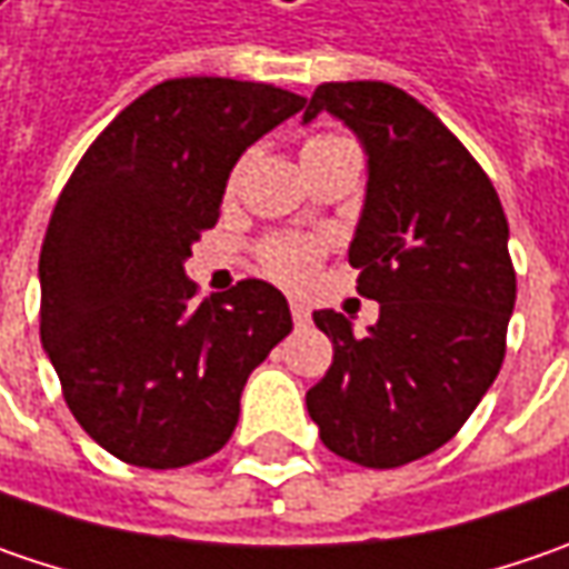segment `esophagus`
Segmentation results:
<instances>
[{
    "label": "esophagus",
    "mask_w": 569,
    "mask_h": 569,
    "mask_svg": "<svg viewBox=\"0 0 569 569\" xmlns=\"http://www.w3.org/2000/svg\"><path fill=\"white\" fill-rule=\"evenodd\" d=\"M289 311H292V321H296L299 328H306L311 321V311L306 302H296V299H292V302H289Z\"/></svg>",
    "instance_id": "34e87169"
}]
</instances>
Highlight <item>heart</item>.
Instances as JSON below:
<instances>
[{
    "instance_id": "1",
    "label": "heart",
    "mask_w": 569,
    "mask_h": 569,
    "mask_svg": "<svg viewBox=\"0 0 569 569\" xmlns=\"http://www.w3.org/2000/svg\"><path fill=\"white\" fill-rule=\"evenodd\" d=\"M321 139L333 137H318L309 142H321ZM306 142V146H309ZM325 251V241L311 236H273L260 244V267L286 286H299L309 280L318 267V258Z\"/></svg>"
}]
</instances>
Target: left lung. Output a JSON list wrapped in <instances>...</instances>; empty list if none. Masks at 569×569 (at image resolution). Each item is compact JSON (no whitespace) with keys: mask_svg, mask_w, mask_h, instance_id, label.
Masks as SVG:
<instances>
[{"mask_svg":"<svg viewBox=\"0 0 569 569\" xmlns=\"http://www.w3.org/2000/svg\"><path fill=\"white\" fill-rule=\"evenodd\" d=\"M321 111L366 149L350 263L379 321L357 337L340 311H315L333 362L306 405L333 456L398 468L446 446L503 366L516 306L509 226L475 156L408 91L325 82L302 120Z\"/></svg>","mask_w":569,"mask_h":569,"instance_id":"left-lung-1","label":"left lung"}]
</instances>
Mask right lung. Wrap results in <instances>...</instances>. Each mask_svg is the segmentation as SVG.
Instances as JSON below:
<instances>
[{
	"instance_id": "obj_1",
	"label": "right lung",
	"mask_w": 569,
	"mask_h": 569,
	"mask_svg": "<svg viewBox=\"0 0 569 569\" xmlns=\"http://www.w3.org/2000/svg\"><path fill=\"white\" fill-rule=\"evenodd\" d=\"M306 98L216 76L139 94L88 146L40 248V340L79 427L139 468L219 452L248 376L292 331L263 280L197 302L190 244L241 152Z\"/></svg>"
}]
</instances>
